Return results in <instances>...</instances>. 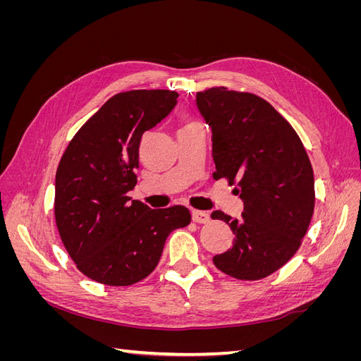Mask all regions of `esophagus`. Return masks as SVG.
<instances>
[{
	"label": "esophagus",
	"instance_id": "1",
	"mask_svg": "<svg viewBox=\"0 0 361 361\" xmlns=\"http://www.w3.org/2000/svg\"><path fill=\"white\" fill-rule=\"evenodd\" d=\"M191 216H192V221L200 223V224L209 223V220H211L209 214L204 212V211H192V212H191Z\"/></svg>",
	"mask_w": 361,
	"mask_h": 361
}]
</instances>
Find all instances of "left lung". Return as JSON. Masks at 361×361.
I'll list each match as a JSON object with an SVG mask.
<instances>
[{
  "label": "left lung",
  "mask_w": 361,
  "mask_h": 361,
  "mask_svg": "<svg viewBox=\"0 0 361 361\" xmlns=\"http://www.w3.org/2000/svg\"><path fill=\"white\" fill-rule=\"evenodd\" d=\"M195 104L212 129L214 179L236 183L244 202L239 218L211 214L235 235L214 265L238 280L264 279L297 253L309 228L314 179L307 152L288 120L253 93L212 87Z\"/></svg>",
  "instance_id": "left-lung-1"
}]
</instances>
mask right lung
<instances>
[{
    "label": "right lung",
    "instance_id": "1",
    "mask_svg": "<svg viewBox=\"0 0 361 361\" xmlns=\"http://www.w3.org/2000/svg\"><path fill=\"white\" fill-rule=\"evenodd\" d=\"M171 90L114 94L75 134L56 174V223L69 256L84 276L129 286L158 265L167 236L188 226L185 206L150 209L130 200L140 141L178 104Z\"/></svg>",
    "mask_w": 361,
    "mask_h": 361
}]
</instances>
